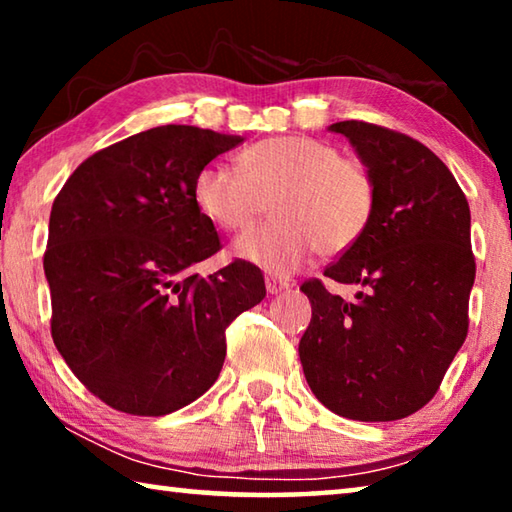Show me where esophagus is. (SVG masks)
<instances>
[{"label":"esophagus","mask_w":512,"mask_h":512,"mask_svg":"<svg viewBox=\"0 0 512 512\" xmlns=\"http://www.w3.org/2000/svg\"><path fill=\"white\" fill-rule=\"evenodd\" d=\"M291 284L287 280H277V277H266V291L271 293V296H277V293H282L284 289H289Z\"/></svg>","instance_id":"esophagus-1"}]
</instances>
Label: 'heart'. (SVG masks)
I'll return each mask as SVG.
<instances>
[{
	"mask_svg": "<svg viewBox=\"0 0 512 512\" xmlns=\"http://www.w3.org/2000/svg\"><path fill=\"white\" fill-rule=\"evenodd\" d=\"M192 196L207 221L241 232L271 203L275 221L235 241V255L273 275H291L316 253L341 255L368 230L377 189L368 167L307 135L250 144L237 169L205 164Z\"/></svg>",
	"mask_w": 512,
	"mask_h": 512,
	"instance_id": "b5f03b06",
	"label": "heart"
}]
</instances>
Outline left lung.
I'll return each instance as SVG.
<instances>
[{
	"instance_id": "left-lung-1",
	"label": "left lung",
	"mask_w": 512,
	"mask_h": 512,
	"mask_svg": "<svg viewBox=\"0 0 512 512\" xmlns=\"http://www.w3.org/2000/svg\"><path fill=\"white\" fill-rule=\"evenodd\" d=\"M329 131L348 137L377 201L363 237L325 268L329 280L359 284L354 300L320 280L300 287L311 302L302 370L336 415L402 420L436 395L467 336L470 205L445 162L413 137L357 119Z\"/></svg>"
}]
</instances>
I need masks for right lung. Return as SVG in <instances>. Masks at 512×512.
<instances>
[{"instance_id":"add662e5","label":"right lung","mask_w":512,"mask_h":512,"mask_svg":"<svg viewBox=\"0 0 512 512\" xmlns=\"http://www.w3.org/2000/svg\"><path fill=\"white\" fill-rule=\"evenodd\" d=\"M244 137L158 126L90 155L49 216L45 275L60 357L101 402L167 415L198 400L225 359V329L266 296L255 264L207 277L221 248L194 176Z\"/></svg>"}]
</instances>
